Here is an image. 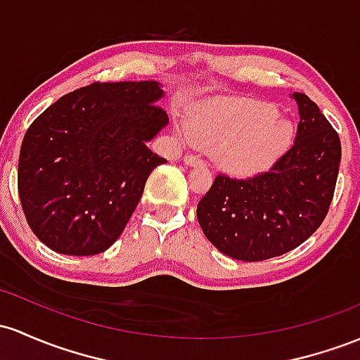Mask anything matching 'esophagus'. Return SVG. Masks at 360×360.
I'll return each instance as SVG.
<instances>
[{
    "label": "esophagus",
    "mask_w": 360,
    "mask_h": 360,
    "mask_svg": "<svg viewBox=\"0 0 360 360\" xmlns=\"http://www.w3.org/2000/svg\"><path fill=\"white\" fill-rule=\"evenodd\" d=\"M184 164H188V165H201V164H203V160H201L200 157H196V155H186V157H184Z\"/></svg>",
    "instance_id": "obj_1"
}]
</instances>
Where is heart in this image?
Returning <instances> with one entry per match:
<instances>
[{
  "label": "heart",
  "mask_w": 360,
  "mask_h": 360,
  "mask_svg": "<svg viewBox=\"0 0 360 360\" xmlns=\"http://www.w3.org/2000/svg\"><path fill=\"white\" fill-rule=\"evenodd\" d=\"M276 116L278 110L264 102L213 101L191 114L188 124L181 128V138L215 147V159L227 171L259 172L290 147V122Z\"/></svg>",
  "instance_id": "b5f03b06"
}]
</instances>
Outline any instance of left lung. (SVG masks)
Instances as JSON below:
<instances>
[{
	"mask_svg": "<svg viewBox=\"0 0 360 360\" xmlns=\"http://www.w3.org/2000/svg\"><path fill=\"white\" fill-rule=\"evenodd\" d=\"M301 120L294 145L268 171L239 179L217 174L200 200L203 234L224 255L263 262L301 246L323 224L337 186L338 133L306 94H294Z\"/></svg>",
	"mask_w": 360,
	"mask_h": 360,
	"instance_id": "8db88e82",
	"label": "left lung"
}]
</instances>
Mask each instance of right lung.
<instances>
[{
	"mask_svg": "<svg viewBox=\"0 0 360 360\" xmlns=\"http://www.w3.org/2000/svg\"><path fill=\"white\" fill-rule=\"evenodd\" d=\"M157 82H94L35 120L23 136L18 196L53 251L92 256L116 243L165 159L147 147L169 122Z\"/></svg>",
	"mask_w": 360,
	"mask_h": 360,
	"instance_id": "obj_1",
	"label": "right lung"
}]
</instances>
